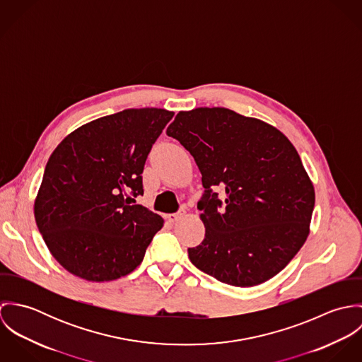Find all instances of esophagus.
<instances>
[{
  "instance_id": "obj_1",
  "label": "esophagus",
  "mask_w": 362,
  "mask_h": 362,
  "mask_svg": "<svg viewBox=\"0 0 362 362\" xmlns=\"http://www.w3.org/2000/svg\"><path fill=\"white\" fill-rule=\"evenodd\" d=\"M184 214H185V211L171 213V214H168V216H167V218H168V221H177V220H178V218H181Z\"/></svg>"
}]
</instances>
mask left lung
<instances>
[{
	"label": "left lung",
	"instance_id": "8db88e82",
	"mask_svg": "<svg viewBox=\"0 0 362 362\" xmlns=\"http://www.w3.org/2000/svg\"><path fill=\"white\" fill-rule=\"evenodd\" d=\"M167 135L195 158L205 188L198 209L206 233L188 248L191 262L237 287L281 272L307 241L315 206L313 184L287 136L224 107L180 111Z\"/></svg>",
	"mask_w": 362,
	"mask_h": 362
}]
</instances>
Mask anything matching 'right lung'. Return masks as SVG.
<instances>
[{"mask_svg":"<svg viewBox=\"0 0 362 362\" xmlns=\"http://www.w3.org/2000/svg\"><path fill=\"white\" fill-rule=\"evenodd\" d=\"M174 112L128 108L71 132L52 152L35 218L55 260L88 281L127 276L144 260L163 217L142 205L148 155Z\"/></svg>","mask_w":362,"mask_h":362,"instance_id":"1","label":"right lung"}]
</instances>
